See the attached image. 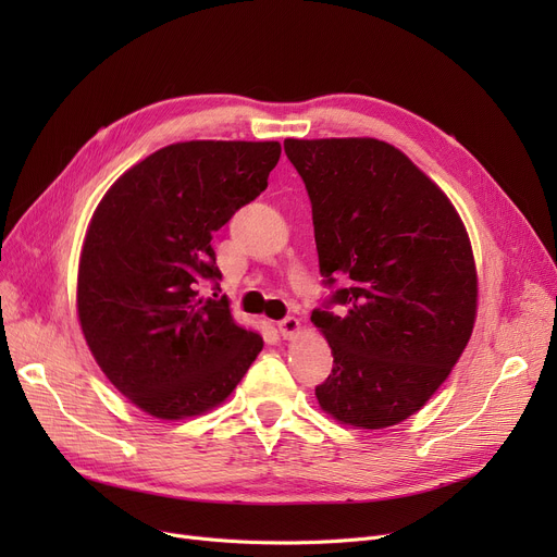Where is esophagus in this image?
Returning <instances> with one entry per match:
<instances>
[{
	"label": "esophagus",
	"instance_id": "esophagus-1",
	"mask_svg": "<svg viewBox=\"0 0 557 557\" xmlns=\"http://www.w3.org/2000/svg\"><path fill=\"white\" fill-rule=\"evenodd\" d=\"M277 330L282 334V338H294L300 330V320L296 315H286L284 320H280V323H277Z\"/></svg>",
	"mask_w": 557,
	"mask_h": 557
}]
</instances>
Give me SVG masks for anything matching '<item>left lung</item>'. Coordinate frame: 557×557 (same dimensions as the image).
<instances>
[{"label":"left lung","instance_id":"obj_1","mask_svg":"<svg viewBox=\"0 0 557 557\" xmlns=\"http://www.w3.org/2000/svg\"><path fill=\"white\" fill-rule=\"evenodd\" d=\"M284 153L311 200L320 275L345 284L311 311L334 357L318 404L349 426L399 424L443 386L472 336L470 237L445 191L386 141L284 139Z\"/></svg>","mask_w":557,"mask_h":557}]
</instances>
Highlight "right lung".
<instances>
[{"instance_id": "obj_1", "label": "right lung", "mask_w": 557, "mask_h": 557, "mask_svg": "<svg viewBox=\"0 0 557 557\" xmlns=\"http://www.w3.org/2000/svg\"><path fill=\"white\" fill-rule=\"evenodd\" d=\"M280 153V141L171 144L95 210L78 261L81 330L110 384L144 413L210 411L261 352L227 298H200L198 286L219 284L214 232L269 187Z\"/></svg>"}]
</instances>
